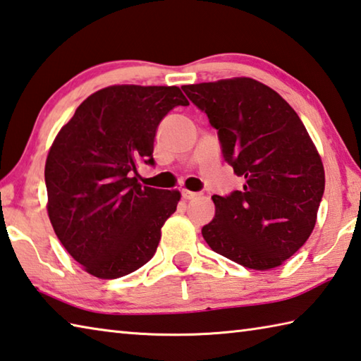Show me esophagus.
<instances>
[{
	"label": "esophagus",
	"instance_id": "obj_1",
	"mask_svg": "<svg viewBox=\"0 0 361 361\" xmlns=\"http://www.w3.org/2000/svg\"><path fill=\"white\" fill-rule=\"evenodd\" d=\"M181 195H183V199H186V200H192V199H197L200 194H199V192L188 191V189H183V191H181Z\"/></svg>",
	"mask_w": 361,
	"mask_h": 361
}]
</instances>
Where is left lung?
<instances>
[{
    "mask_svg": "<svg viewBox=\"0 0 361 361\" xmlns=\"http://www.w3.org/2000/svg\"><path fill=\"white\" fill-rule=\"evenodd\" d=\"M218 130L222 158L243 176L241 191L213 195L202 227L208 246L252 270H270L310 238L325 189L316 147L295 110L254 78L181 87Z\"/></svg>",
    "mask_w": 361,
    "mask_h": 361,
    "instance_id": "left-lung-1",
    "label": "left lung"
}]
</instances>
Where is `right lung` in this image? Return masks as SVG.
I'll return each mask as SVG.
<instances>
[{
  "label": "right lung",
  "instance_id": "right-lung-1",
  "mask_svg": "<svg viewBox=\"0 0 361 361\" xmlns=\"http://www.w3.org/2000/svg\"><path fill=\"white\" fill-rule=\"evenodd\" d=\"M189 106L178 87L116 85L77 107L45 162L49 218L58 240L90 274L115 279L153 257L178 191L137 183L140 162L154 166L159 123Z\"/></svg>",
  "mask_w": 361,
  "mask_h": 361
}]
</instances>
